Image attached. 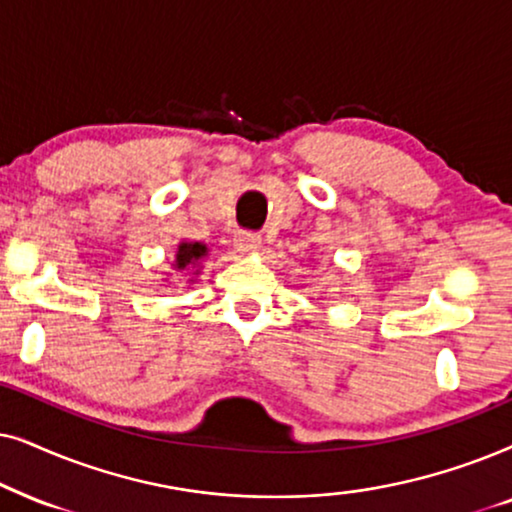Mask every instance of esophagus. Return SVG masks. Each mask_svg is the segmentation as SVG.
Instances as JSON below:
<instances>
[{
    "label": "esophagus",
    "mask_w": 512,
    "mask_h": 512,
    "mask_svg": "<svg viewBox=\"0 0 512 512\" xmlns=\"http://www.w3.org/2000/svg\"><path fill=\"white\" fill-rule=\"evenodd\" d=\"M234 243H236V248L243 250V252L257 250V248H260V245H262V234H257V231H245V229H241V231H236Z\"/></svg>",
    "instance_id": "obj_1"
}]
</instances>
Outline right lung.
I'll use <instances>...</instances> for the list:
<instances>
[{"label":"right lung","mask_w":512,"mask_h":512,"mask_svg":"<svg viewBox=\"0 0 512 512\" xmlns=\"http://www.w3.org/2000/svg\"><path fill=\"white\" fill-rule=\"evenodd\" d=\"M206 255V245L201 243H182L177 248V269H187V267H196V262Z\"/></svg>","instance_id":"1"}]
</instances>
